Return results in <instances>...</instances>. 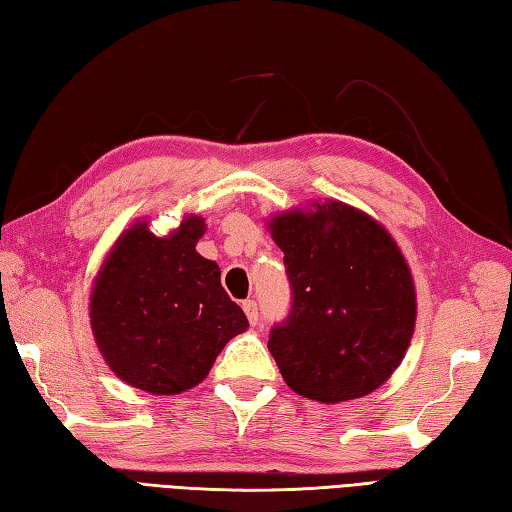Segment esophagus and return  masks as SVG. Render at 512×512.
<instances>
[{
    "label": "esophagus",
    "mask_w": 512,
    "mask_h": 512,
    "mask_svg": "<svg viewBox=\"0 0 512 512\" xmlns=\"http://www.w3.org/2000/svg\"><path fill=\"white\" fill-rule=\"evenodd\" d=\"M242 308H244V312H246V317H248L250 325H257V319H259L257 301H253V299H246V301L242 303Z\"/></svg>",
    "instance_id": "1"
}]
</instances>
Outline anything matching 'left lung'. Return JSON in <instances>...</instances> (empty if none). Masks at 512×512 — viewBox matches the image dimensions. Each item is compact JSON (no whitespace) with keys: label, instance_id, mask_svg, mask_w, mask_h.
<instances>
[{"label":"left lung","instance_id":"left-lung-1","mask_svg":"<svg viewBox=\"0 0 512 512\" xmlns=\"http://www.w3.org/2000/svg\"><path fill=\"white\" fill-rule=\"evenodd\" d=\"M270 233L284 250L292 301L268 350L288 387L343 402L383 385L416 323V292L394 239L341 202L277 215Z\"/></svg>","mask_w":512,"mask_h":512}]
</instances>
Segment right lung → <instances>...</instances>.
<instances>
[{
    "mask_svg": "<svg viewBox=\"0 0 512 512\" xmlns=\"http://www.w3.org/2000/svg\"><path fill=\"white\" fill-rule=\"evenodd\" d=\"M202 233V217H187L169 237L134 224L96 277L94 339L112 372L149 394L202 383L224 345L248 328L220 268L195 250Z\"/></svg>",
    "mask_w": 512,
    "mask_h": 512,
    "instance_id": "obj_1",
    "label": "right lung"
}]
</instances>
